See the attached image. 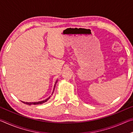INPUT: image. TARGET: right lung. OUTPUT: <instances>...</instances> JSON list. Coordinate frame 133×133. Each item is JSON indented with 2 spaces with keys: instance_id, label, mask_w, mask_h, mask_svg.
<instances>
[{
  "instance_id": "obj_1",
  "label": "right lung",
  "mask_w": 133,
  "mask_h": 133,
  "mask_svg": "<svg viewBox=\"0 0 133 133\" xmlns=\"http://www.w3.org/2000/svg\"><path fill=\"white\" fill-rule=\"evenodd\" d=\"M57 81H58L57 80L56 81V82H55V85H54V87H53V93H52V94H51V95H52L53 93V92H54V91H55V87H56V84H57ZM50 98V96H49L48 98L45 99V100H44L40 101V102H29V103H28V102H22H22H23V103H24V104H28V105H31V104H34V105H36V104H43V103L46 102L47 101H48Z\"/></svg>"
}]
</instances>
